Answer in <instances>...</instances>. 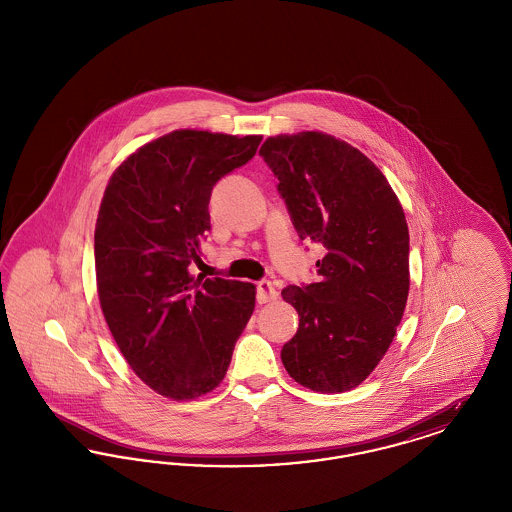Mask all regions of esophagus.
<instances>
[{"instance_id": "obj_1", "label": "esophagus", "mask_w": 512, "mask_h": 512, "mask_svg": "<svg viewBox=\"0 0 512 512\" xmlns=\"http://www.w3.org/2000/svg\"><path fill=\"white\" fill-rule=\"evenodd\" d=\"M276 299H278V292H276L274 284L268 282V280H261L257 284V301L259 303H270V301H276Z\"/></svg>"}]
</instances>
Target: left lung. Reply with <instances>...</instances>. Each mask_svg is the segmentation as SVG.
Segmentation results:
<instances>
[{"label": "left lung", "instance_id": "left-lung-1", "mask_svg": "<svg viewBox=\"0 0 512 512\" xmlns=\"http://www.w3.org/2000/svg\"><path fill=\"white\" fill-rule=\"evenodd\" d=\"M259 153L278 176L299 238L326 251L317 282L282 290L299 315L282 363L309 390H353L390 349L407 305L403 207L365 153L330 134L270 136Z\"/></svg>", "mask_w": 512, "mask_h": 512}]
</instances>
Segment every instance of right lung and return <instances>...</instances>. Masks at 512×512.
Returning <instances> with one entry per match:
<instances>
[{"mask_svg":"<svg viewBox=\"0 0 512 512\" xmlns=\"http://www.w3.org/2000/svg\"><path fill=\"white\" fill-rule=\"evenodd\" d=\"M263 136L174 130L115 169L99 205V305L136 376L174 401L222 382L255 309L251 282L190 272L211 230L213 186L245 165Z\"/></svg>","mask_w":512,"mask_h":512,"instance_id":"1","label":"right lung"}]
</instances>
